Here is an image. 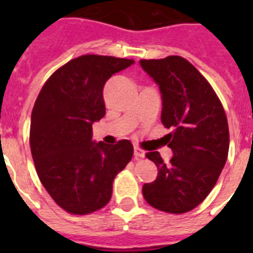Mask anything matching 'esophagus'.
<instances>
[{
	"mask_svg": "<svg viewBox=\"0 0 253 253\" xmlns=\"http://www.w3.org/2000/svg\"><path fill=\"white\" fill-rule=\"evenodd\" d=\"M134 156H135V159H142V158H144V156H146V152H144L143 150H140L139 147H135V148H134Z\"/></svg>",
	"mask_w": 253,
	"mask_h": 253,
	"instance_id": "obj_1",
	"label": "esophagus"
}]
</instances>
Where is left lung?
<instances>
[{"instance_id":"obj_1","label":"left lung","mask_w":253,"mask_h":253,"mask_svg":"<svg viewBox=\"0 0 253 253\" xmlns=\"http://www.w3.org/2000/svg\"><path fill=\"white\" fill-rule=\"evenodd\" d=\"M162 93V122L173 156L169 164L158 151L147 158L158 167L154 182L143 185L152 208L182 214L197 208L211 192L228 155L226 113L208 80L181 56L139 61Z\"/></svg>"}]
</instances>
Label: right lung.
<instances>
[{
  "mask_svg": "<svg viewBox=\"0 0 253 253\" xmlns=\"http://www.w3.org/2000/svg\"><path fill=\"white\" fill-rule=\"evenodd\" d=\"M130 59L84 55L59 68L42 87L30 125V147L39 180L61 209L85 215L102 209L113 181L130 163V140H91V125L105 115L103 86Z\"/></svg>",
  "mask_w": 253,
  "mask_h": 253,
  "instance_id": "add662e5",
  "label": "right lung"
}]
</instances>
